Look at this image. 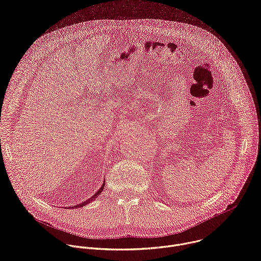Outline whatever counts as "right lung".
I'll use <instances>...</instances> for the list:
<instances>
[{
	"instance_id": "add662e5",
	"label": "right lung",
	"mask_w": 261,
	"mask_h": 261,
	"mask_svg": "<svg viewBox=\"0 0 261 261\" xmlns=\"http://www.w3.org/2000/svg\"><path fill=\"white\" fill-rule=\"evenodd\" d=\"M104 185H105V182H103L102 184V186L100 187V189H98V191L92 196V197H90L89 199H87L86 201H84V202H82V203H80V204H77V205H74V206H66L67 208H79V207H83V206H85V205H87V204H89L90 202H92V201H94L100 194H101V192L103 191V189H104Z\"/></svg>"
}]
</instances>
